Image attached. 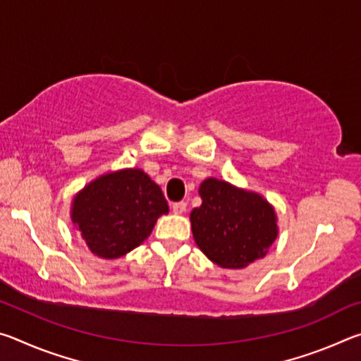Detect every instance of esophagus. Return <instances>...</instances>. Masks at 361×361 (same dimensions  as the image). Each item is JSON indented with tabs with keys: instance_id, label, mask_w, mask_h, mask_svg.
I'll return each instance as SVG.
<instances>
[{
	"instance_id": "1",
	"label": "esophagus",
	"mask_w": 361,
	"mask_h": 361,
	"mask_svg": "<svg viewBox=\"0 0 361 361\" xmlns=\"http://www.w3.org/2000/svg\"><path fill=\"white\" fill-rule=\"evenodd\" d=\"M172 212L175 213V215H181V213L186 212V202H175L172 204Z\"/></svg>"
}]
</instances>
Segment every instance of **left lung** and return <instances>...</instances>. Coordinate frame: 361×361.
<instances>
[{
    "instance_id": "left-lung-1",
    "label": "left lung",
    "mask_w": 361,
    "mask_h": 361,
    "mask_svg": "<svg viewBox=\"0 0 361 361\" xmlns=\"http://www.w3.org/2000/svg\"><path fill=\"white\" fill-rule=\"evenodd\" d=\"M202 205L191 212L194 240L224 269H242L264 258L277 239V215L258 192L207 178L199 188Z\"/></svg>"
}]
</instances>
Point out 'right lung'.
I'll return each instance as SVG.
<instances>
[{
    "label": "right lung",
    "instance_id": "add662e5",
    "mask_svg": "<svg viewBox=\"0 0 361 361\" xmlns=\"http://www.w3.org/2000/svg\"><path fill=\"white\" fill-rule=\"evenodd\" d=\"M169 213L162 189L142 169L109 172L90 181L71 204V221L90 252L116 259L148 239Z\"/></svg>",
    "mask_w": 361,
    "mask_h": 361
}]
</instances>
